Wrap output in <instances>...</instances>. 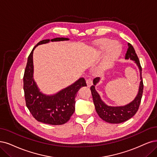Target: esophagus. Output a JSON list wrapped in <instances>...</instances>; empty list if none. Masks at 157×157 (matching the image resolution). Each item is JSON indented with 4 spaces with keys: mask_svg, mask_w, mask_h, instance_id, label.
<instances>
[{
    "mask_svg": "<svg viewBox=\"0 0 157 157\" xmlns=\"http://www.w3.org/2000/svg\"><path fill=\"white\" fill-rule=\"evenodd\" d=\"M86 85H87V86H89V87H90V86L92 85V81L90 78L86 79Z\"/></svg>",
    "mask_w": 157,
    "mask_h": 157,
    "instance_id": "obj_1",
    "label": "esophagus"
}]
</instances>
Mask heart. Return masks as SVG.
Instances as JSON below:
<instances>
[{
    "mask_svg": "<svg viewBox=\"0 0 157 157\" xmlns=\"http://www.w3.org/2000/svg\"><path fill=\"white\" fill-rule=\"evenodd\" d=\"M109 39H101L98 42V46L101 51L104 50L107 47L98 71L103 72L111 66L117 57L119 52V46L115 43L112 42Z\"/></svg>",
    "mask_w": 157,
    "mask_h": 157,
    "instance_id": "heart-1",
    "label": "heart"
}]
</instances>
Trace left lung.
Wrapping results in <instances>:
<instances>
[{"instance_id": "obj_1", "label": "left lung", "mask_w": 157, "mask_h": 157, "mask_svg": "<svg viewBox=\"0 0 157 157\" xmlns=\"http://www.w3.org/2000/svg\"><path fill=\"white\" fill-rule=\"evenodd\" d=\"M127 45H128V48H127V51L125 54V59L127 60L129 59L134 61L140 72V82L139 85L138 94L135 99L125 105L110 106L101 100L100 94H98L95 89V86L100 82V78H96L94 79L93 85H92L90 87L96 113L103 120L108 123L120 124L132 118L136 113L142 97L144 85L142 78V67L140 66V61L138 59L133 46L130 43H128Z\"/></svg>"}]
</instances>
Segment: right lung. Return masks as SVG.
Segmentation results:
<instances>
[{"instance_id":"right-lung-1","label":"right lung","mask_w":157,"mask_h":157,"mask_svg":"<svg viewBox=\"0 0 157 157\" xmlns=\"http://www.w3.org/2000/svg\"><path fill=\"white\" fill-rule=\"evenodd\" d=\"M68 38L57 37L40 40L32 50L28 58L25 71V97L26 107L34 118L40 122L50 125H62L67 123L75 111V98L77 92L83 86H86L83 78L57 93L47 95L40 92L33 78V53L38 45L48 43L50 41L68 40Z\"/></svg>"}]
</instances>
